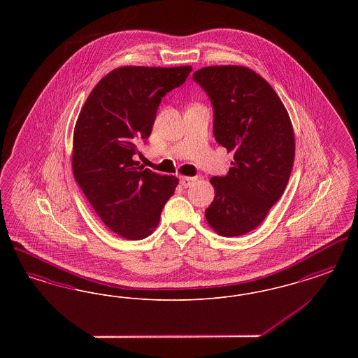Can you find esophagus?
Masks as SVG:
<instances>
[{
	"label": "esophagus",
	"mask_w": 358,
	"mask_h": 358,
	"mask_svg": "<svg viewBox=\"0 0 358 358\" xmlns=\"http://www.w3.org/2000/svg\"><path fill=\"white\" fill-rule=\"evenodd\" d=\"M197 178L196 177H187V176H180V184L184 187H190Z\"/></svg>",
	"instance_id": "34e87169"
}]
</instances>
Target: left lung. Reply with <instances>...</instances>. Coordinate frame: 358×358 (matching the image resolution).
Instances as JSON below:
<instances>
[{
    "label": "left lung",
    "mask_w": 358,
    "mask_h": 358,
    "mask_svg": "<svg viewBox=\"0 0 358 358\" xmlns=\"http://www.w3.org/2000/svg\"><path fill=\"white\" fill-rule=\"evenodd\" d=\"M215 110L213 134L232 168L212 177L215 199L205 210L210 228L225 238L259 227L283 194L295 155V136L285 104L255 71L210 66L193 73Z\"/></svg>",
    "instance_id": "left-lung-1"
}]
</instances>
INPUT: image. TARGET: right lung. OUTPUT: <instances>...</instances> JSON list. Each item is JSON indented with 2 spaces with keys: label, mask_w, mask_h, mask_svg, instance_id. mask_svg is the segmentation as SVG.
Returning <instances> with one entry per match:
<instances>
[{
  "label": "right lung",
  "mask_w": 358,
  "mask_h": 358,
  "mask_svg": "<svg viewBox=\"0 0 358 358\" xmlns=\"http://www.w3.org/2000/svg\"><path fill=\"white\" fill-rule=\"evenodd\" d=\"M190 66H124L108 72L76 120L72 171L88 203L113 232L127 240L153 234L178 180L143 169L136 143L152 134L161 99L187 80Z\"/></svg>",
  "instance_id": "add662e5"
}]
</instances>
